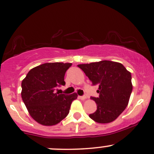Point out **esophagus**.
Here are the masks:
<instances>
[{
    "label": "esophagus",
    "instance_id": "esophagus-1",
    "mask_svg": "<svg viewBox=\"0 0 154 154\" xmlns=\"http://www.w3.org/2000/svg\"><path fill=\"white\" fill-rule=\"evenodd\" d=\"M79 98L80 100H85L87 99V97L85 96H79Z\"/></svg>",
    "mask_w": 154,
    "mask_h": 154
}]
</instances>
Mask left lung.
I'll return each instance as SVG.
<instances>
[{
  "instance_id": "1",
  "label": "left lung",
  "mask_w": 154,
  "mask_h": 154,
  "mask_svg": "<svg viewBox=\"0 0 154 154\" xmlns=\"http://www.w3.org/2000/svg\"><path fill=\"white\" fill-rule=\"evenodd\" d=\"M92 81L99 85V97H91L97 110L90 118L98 123L114 121L126 108L132 92L131 72L123 64L103 60L77 65Z\"/></svg>"
}]
</instances>
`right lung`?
I'll use <instances>...</instances> for the list:
<instances>
[{"label": "right lung", "instance_id": "right-lung-1", "mask_svg": "<svg viewBox=\"0 0 154 154\" xmlns=\"http://www.w3.org/2000/svg\"><path fill=\"white\" fill-rule=\"evenodd\" d=\"M72 63H44L31 69L21 82V97L31 117L37 123L51 126L60 123L69 114L71 95L55 93L59 85H64V75Z\"/></svg>", "mask_w": 154, "mask_h": 154}]
</instances>
